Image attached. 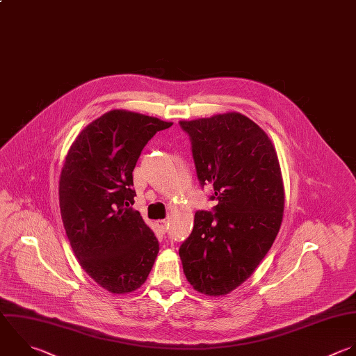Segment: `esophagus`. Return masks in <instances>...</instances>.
Segmentation results:
<instances>
[{
  "label": "esophagus",
  "instance_id": "34e87169",
  "mask_svg": "<svg viewBox=\"0 0 356 356\" xmlns=\"http://www.w3.org/2000/svg\"><path fill=\"white\" fill-rule=\"evenodd\" d=\"M157 225H159L160 229L164 231V232L168 229V221H167V220H159V221H157Z\"/></svg>",
  "mask_w": 356,
  "mask_h": 356
}]
</instances>
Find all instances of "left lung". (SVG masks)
<instances>
[{"label": "left lung", "instance_id": "left-lung-1", "mask_svg": "<svg viewBox=\"0 0 356 356\" xmlns=\"http://www.w3.org/2000/svg\"><path fill=\"white\" fill-rule=\"evenodd\" d=\"M191 136L197 178L211 184L216 213L197 211L179 248L191 285L222 296L245 282L270 250L282 221L285 192L275 147L243 114L179 121Z\"/></svg>", "mask_w": 356, "mask_h": 356}]
</instances>
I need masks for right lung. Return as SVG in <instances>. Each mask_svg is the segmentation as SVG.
Here are the masks:
<instances>
[{"mask_svg": "<svg viewBox=\"0 0 356 356\" xmlns=\"http://www.w3.org/2000/svg\"><path fill=\"white\" fill-rule=\"evenodd\" d=\"M172 122L111 110L90 122L71 145L60 177V209L82 268L111 293L142 286L159 241L134 210L132 171L146 143Z\"/></svg>", "mask_w": 356, "mask_h": 356, "instance_id": "1", "label": "right lung"}]
</instances>
